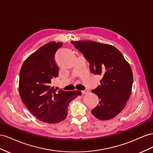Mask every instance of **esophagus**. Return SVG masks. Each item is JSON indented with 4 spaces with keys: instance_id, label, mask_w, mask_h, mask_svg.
Instances as JSON below:
<instances>
[{
    "instance_id": "esophagus-1",
    "label": "esophagus",
    "mask_w": 153,
    "mask_h": 153,
    "mask_svg": "<svg viewBox=\"0 0 153 153\" xmlns=\"http://www.w3.org/2000/svg\"><path fill=\"white\" fill-rule=\"evenodd\" d=\"M81 92H82V94H87L90 92V91L88 90H82Z\"/></svg>"
}]
</instances>
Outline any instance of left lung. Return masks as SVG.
I'll use <instances>...</instances> for the list:
<instances>
[{
    "mask_svg": "<svg viewBox=\"0 0 153 153\" xmlns=\"http://www.w3.org/2000/svg\"><path fill=\"white\" fill-rule=\"evenodd\" d=\"M90 63V71L101 75L100 85L91 92L99 97L92 115L102 120L111 119L125 108L131 92L133 73L129 64L114 46L93 41H71Z\"/></svg>",
    "mask_w": 153,
    "mask_h": 153,
    "instance_id": "8db88e82",
    "label": "left lung"
}]
</instances>
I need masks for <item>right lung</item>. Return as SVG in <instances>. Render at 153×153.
<instances>
[{
	"mask_svg": "<svg viewBox=\"0 0 153 153\" xmlns=\"http://www.w3.org/2000/svg\"><path fill=\"white\" fill-rule=\"evenodd\" d=\"M62 45L55 42L43 45L25 60L20 72L22 101L34 116L49 124L66 119L69 103L81 95L79 90L57 91L52 86L59 72L55 54Z\"/></svg>",
	"mask_w": 153,
	"mask_h": 153,
	"instance_id": "add662e5",
	"label": "right lung"
}]
</instances>
